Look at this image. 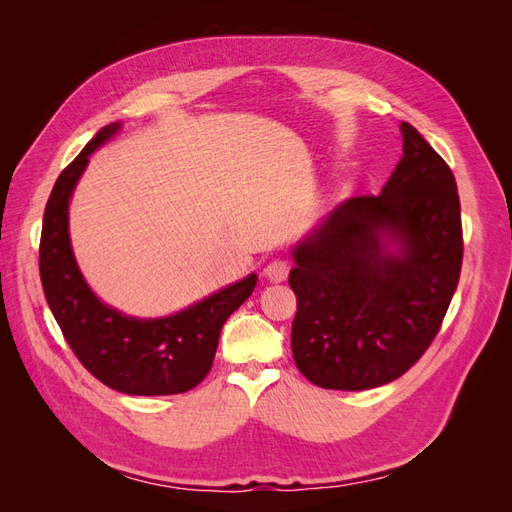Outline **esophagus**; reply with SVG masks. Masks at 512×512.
Listing matches in <instances>:
<instances>
[{
	"label": "esophagus",
	"mask_w": 512,
	"mask_h": 512,
	"mask_svg": "<svg viewBox=\"0 0 512 512\" xmlns=\"http://www.w3.org/2000/svg\"><path fill=\"white\" fill-rule=\"evenodd\" d=\"M290 273V265L286 260H273L265 267V277L269 282H284Z\"/></svg>",
	"instance_id": "esophagus-1"
}]
</instances>
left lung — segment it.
Segmentation results:
<instances>
[{
  "label": "left lung",
  "instance_id": "1",
  "mask_svg": "<svg viewBox=\"0 0 512 512\" xmlns=\"http://www.w3.org/2000/svg\"><path fill=\"white\" fill-rule=\"evenodd\" d=\"M378 196L339 203L292 247V356L322 389L365 391L421 359L457 290L463 235L453 170L410 123Z\"/></svg>",
  "mask_w": 512,
  "mask_h": 512
}]
</instances>
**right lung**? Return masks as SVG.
Segmentation results:
<instances>
[{"label": "right lung", "instance_id": "right-lung-1", "mask_svg": "<svg viewBox=\"0 0 512 512\" xmlns=\"http://www.w3.org/2000/svg\"><path fill=\"white\" fill-rule=\"evenodd\" d=\"M121 130L108 123L57 177L44 209L40 280L46 303L83 367L126 395H177L205 380L228 316L254 292L250 273L211 297L164 318H134L102 303L76 265L68 207L89 156Z\"/></svg>", "mask_w": 512, "mask_h": 512}]
</instances>
